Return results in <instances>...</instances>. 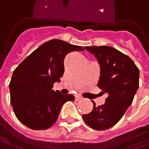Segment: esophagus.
<instances>
[{
  "label": "esophagus",
  "instance_id": "34e87169",
  "mask_svg": "<svg viewBox=\"0 0 149 149\" xmlns=\"http://www.w3.org/2000/svg\"><path fill=\"white\" fill-rule=\"evenodd\" d=\"M81 99H82V97H81L80 96H77V95L75 96V100H76V101H79V100H81Z\"/></svg>",
  "mask_w": 149,
  "mask_h": 149
}]
</instances>
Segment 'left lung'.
Returning <instances> with one entry per match:
<instances>
[{
	"mask_svg": "<svg viewBox=\"0 0 149 149\" xmlns=\"http://www.w3.org/2000/svg\"><path fill=\"white\" fill-rule=\"evenodd\" d=\"M100 65L97 84L108 97L103 105L94 106L83 115L85 123L93 130H105L116 124L131 105L139 87V69L127 55L110 46H86Z\"/></svg>",
	"mask_w": 149,
	"mask_h": 149,
	"instance_id": "8db88e82",
	"label": "left lung"
}]
</instances>
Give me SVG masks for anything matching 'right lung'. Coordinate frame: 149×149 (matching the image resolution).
<instances>
[{
	"label": "right lung",
	"instance_id": "obj_1",
	"mask_svg": "<svg viewBox=\"0 0 149 149\" xmlns=\"http://www.w3.org/2000/svg\"><path fill=\"white\" fill-rule=\"evenodd\" d=\"M79 45L60 40L41 45L16 67L12 76L10 102L18 120L34 130H47L57 121L60 109L73 95H62L52 90L64 74V59L73 51H84Z\"/></svg>",
	"mask_w": 149,
	"mask_h": 149
}]
</instances>
